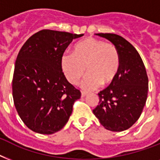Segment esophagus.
I'll return each instance as SVG.
<instances>
[{
  "label": "esophagus",
  "mask_w": 160,
  "mask_h": 160,
  "mask_svg": "<svg viewBox=\"0 0 160 160\" xmlns=\"http://www.w3.org/2000/svg\"><path fill=\"white\" fill-rule=\"evenodd\" d=\"M86 95H87V93L85 92V91L81 92V97H85V96H86Z\"/></svg>",
  "instance_id": "34e87169"
}]
</instances>
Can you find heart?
<instances>
[{"mask_svg": "<svg viewBox=\"0 0 160 160\" xmlns=\"http://www.w3.org/2000/svg\"><path fill=\"white\" fill-rule=\"evenodd\" d=\"M60 65L65 78L76 85L85 72L82 82L85 90L97 89L101 84H111L119 72L120 60L114 45L98 39L86 38L75 44L73 54L65 53L60 58Z\"/></svg>", "mask_w": 160, "mask_h": 160, "instance_id": "heart-1", "label": "heart"}]
</instances>
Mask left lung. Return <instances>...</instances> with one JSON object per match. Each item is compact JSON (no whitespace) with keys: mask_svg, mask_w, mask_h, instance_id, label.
Masks as SVG:
<instances>
[{"mask_svg":"<svg viewBox=\"0 0 160 160\" xmlns=\"http://www.w3.org/2000/svg\"><path fill=\"white\" fill-rule=\"evenodd\" d=\"M96 36L107 39L119 51L120 65L114 81L100 91L93 113L105 129L124 131L139 119L146 103L149 80L136 49L122 36L111 33Z\"/></svg>","mask_w":160,"mask_h":160,"instance_id":"left-lung-1","label":"left lung"}]
</instances>
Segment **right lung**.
Segmentation results:
<instances>
[{
  "instance_id": "right-lung-1",
  "label": "right lung",
  "mask_w": 160,
  "mask_h": 160,
  "mask_svg": "<svg viewBox=\"0 0 160 160\" xmlns=\"http://www.w3.org/2000/svg\"><path fill=\"white\" fill-rule=\"evenodd\" d=\"M83 36L43 30L31 36L19 51L12 95L19 116L32 131L54 134L69 120L81 94L66 80L60 58L74 39Z\"/></svg>"
}]
</instances>
